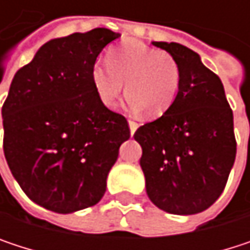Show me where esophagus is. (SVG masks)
<instances>
[{"label": "esophagus", "instance_id": "esophagus-1", "mask_svg": "<svg viewBox=\"0 0 250 250\" xmlns=\"http://www.w3.org/2000/svg\"><path fill=\"white\" fill-rule=\"evenodd\" d=\"M128 125H130V133L134 134V131H136L137 127H139V123H136L134 120H128Z\"/></svg>", "mask_w": 250, "mask_h": 250}]
</instances>
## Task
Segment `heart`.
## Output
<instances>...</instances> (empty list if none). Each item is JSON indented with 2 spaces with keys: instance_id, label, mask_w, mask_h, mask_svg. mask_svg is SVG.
Listing matches in <instances>:
<instances>
[{
  "instance_id": "1",
  "label": "heart",
  "mask_w": 250,
  "mask_h": 250,
  "mask_svg": "<svg viewBox=\"0 0 250 250\" xmlns=\"http://www.w3.org/2000/svg\"><path fill=\"white\" fill-rule=\"evenodd\" d=\"M91 82L103 105L114 107L125 91L127 108L159 117L174 104L181 85V66L174 55L128 40L113 47L107 63L92 65Z\"/></svg>"
}]
</instances>
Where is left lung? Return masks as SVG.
<instances>
[{
  "instance_id": "left-lung-1",
  "label": "left lung",
  "mask_w": 250,
  "mask_h": 250,
  "mask_svg": "<svg viewBox=\"0 0 250 250\" xmlns=\"http://www.w3.org/2000/svg\"><path fill=\"white\" fill-rule=\"evenodd\" d=\"M174 55L181 85L174 104L140 125V167L150 201L171 214L207 210L222 195L236 158L233 111L220 78L179 43L153 42Z\"/></svg>"
}]
</instances>
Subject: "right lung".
I'll return each mask as SVG.
<instances>
[{
	"instance_id": "right-lung-1",
	"label": "right lung",
	"mask_w": 250,
	"mask_h": 250,
	"mask_svg": "<svg viewBox=\"0 0 250 250\" xmlns=\"http://www.w3.org/2000/svg\"><path fill=\"white\" fill-rule=\"evenodd\" d=\"M120 34L108 28L44 43L13 78L2 105L4 155L25 195L55 213L95 206L130 137L125 116L98 100L91 69Z\"/></svg>"
}]
</instances>
